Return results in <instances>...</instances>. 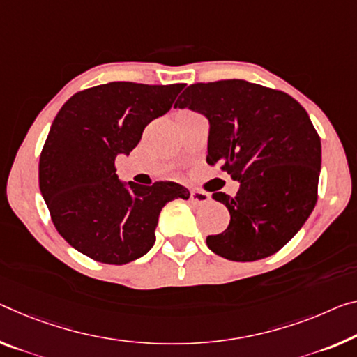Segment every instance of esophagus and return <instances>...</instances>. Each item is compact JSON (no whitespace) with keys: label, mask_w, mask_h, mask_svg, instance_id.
Segmentation results:
<instances>
[{"label":"esophagus","mask_w":357,"mask_h":357,"mask_svg":"<svg viewBox=\"0 0 357 357\" xmlns=\"http://www.w3.org/2000/svg\"><path fill=\"white\" fill-rule=\"evenodd\" d=\"M190 201L196 206H204V204H207V202H211V195L206 193V191L191 190L190 191Z\"/></svg>","instance_id":"34e87169"}]
</instances>
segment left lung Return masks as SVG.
Masks as SVG:
<instances>
[{"label": "left lung", "mask_w": 357, "mask_h": 357, "mask_svg": "<svg viewBox=\"0 0 357 357\" xmlns=\"http://www.w3.org/2000/svg\"><path fill=\"white\" fill-rule=\"evenodd\" d=\"M174 108L209 119L206 161L239 182L236 196L212 197L229 211L207 248L223 259L254 261L284 248L317 201L321 139L306 109L282 91L223 79L186 87Z\"/></svg>", "instance_id": "1"}]
</instances>
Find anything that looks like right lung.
Segmentation results:
<instances>
[{"instance_id":"add662e5","label":"right lung","mask_w":357,"mask_h":357,"mask_svg":"<svg viewBox=\"0 0 357 357\" xmlns=\"http://www.w3.org/2000/svg\"><path fill=\"white\" fill-rule=\"evenodd\" d=\"M183 87L114 81L76 92L60 108L40 156V190L71 248L108 265L140 259L155 244L162 207L188 199L182 185L124 183L114 167Z\"/></svg>"}]
</instances>
